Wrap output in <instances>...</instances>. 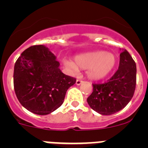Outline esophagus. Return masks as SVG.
Returning <instances> with one entry per match:
<instances>
[{"instance_id": "1", "label": "esophagus", "mask_w": 148, "mask_h": 148, "mask_svg": "<svg viewBox=\"0 0 148 148\" xmlns=\"http://www.w3.org/2000/svg\"><path fill=\"white\" fill-rule=\"evenodd\" d=\"M82 82H83V81L81 80V79H79V78H78V79L76 80V82H75V84H76L77 85H80Z\"/></svg>"}]
</instances>
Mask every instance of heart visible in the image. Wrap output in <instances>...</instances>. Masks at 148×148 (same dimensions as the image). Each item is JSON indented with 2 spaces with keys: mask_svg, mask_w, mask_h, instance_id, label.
Returning <instances> with one entry per match:
<instances>
[{
  "mask_svg": "<svg viewBox=\"0 0 148 148\" xmlns=\"http://www.w3.org/2000/svg\"><path fill=\"white\" fill-rule=\"evenodd\" d=\"M116 58L113 54L105 51H95L83 53L75 57V62L64 61L69 69L77 72L78 68L87 69V75L92 79H101L109 74L114 68Z\"/></svg>",
  "mask_w": 148,
  "mask_h": 148,
  "instance_id": "b5f03b06",
  "label": "heart"
}]
</instances>
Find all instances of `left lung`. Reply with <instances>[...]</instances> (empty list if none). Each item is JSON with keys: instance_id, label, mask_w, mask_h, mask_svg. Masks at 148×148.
Segmentation results:
<instances>
[{"instance_id": "obj_1", "label": "left lung", "mask_w": 148, "mask_h": 148, "mask_svg": "<svg viewBox=\"0 0 148 148\" xmlns=\"http://www.w3.org/2000/svg\"><path fill=\"white\" fill-rule=\"evenodd\" d=\"M136 85V65L127 50L120 53L117 71L104 83L92 84L87 98L90 107L101 115H112L126 107L134 95Z\"/></svg>"}]
</instances>
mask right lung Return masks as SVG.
Wrapping results in <instances>:
<instances>
[{"mask_svg": "<svg viewBox=\"0 0 148 148\" xmlns=\"http://www.w3.org/2000/svg\"><path fill=\"white\" fill-rule=\"evenodd\" d=\"M56 56L43 45L31 46L15 64L13 82L19 102L37 115H47L64 102L66 90L76 82L59 69Z\"/></svg>", "mask_w": 148, "mask_h": 148, "instance_id": "add662e5", "label": "right lung"}]
</instances>
